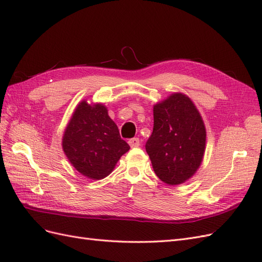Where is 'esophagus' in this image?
<instances>
[{
    "label": "esophagus",
    "instance_id": "1",
    "mask_svg": "<svg viewBox=\"0 0 262 262\" xmlns=\"http://www.w3.org/2000/svg\"><path fill=\"white\" fill-rule=\"evenodd\" d=\"M129 145L131 147H138V146H140V140L138 138H134V139L129 140Z\"/></svg>",
    "mask_w": 262,
    "mask_h": 262
}]
</instances>
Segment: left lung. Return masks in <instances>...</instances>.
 Returning a JSON list of instances; mask_svg holds the SVG:
<instances>
[{
	"mask_svg": "<svg viewBox=\"0 0 262 262\" xmlns=\"http://www.w3.org/2000/svg\"><path fill=\"white\" fill-rule=\"evenodd\" d=\"M154 128L146 152L157 177L181 185L200 168L207 146V129L194 102L184 93H171L153 106Z\"/></svg>",
	"mask_w": 262,
	"mask_h": 262,
	"instance_id": "8db88e82",
	"label": "left lung"
}]
</instances>
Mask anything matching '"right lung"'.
<instances>
[{
  "label": "right lung",
  "mask_w": 262,
  "mask_h": 262,
  "mask_svg": "<svg viewBox=\"0 0 262 262\" xmlns=\"http://www.w3.org/2000/svg\"><path fill=\"white\" fill-rule=\"evenodd\" d=\"M62 148L69 162L83 176L99 180L115 169L130 149L101 102L81 100L66 126Z\"/></svg>",
  "instance_id": "add662e5"
}]
</instances>
